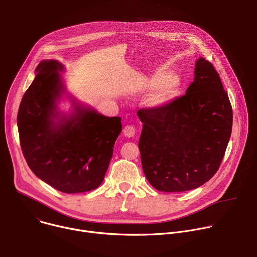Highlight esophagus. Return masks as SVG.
<instances>
[{"label":"esophagus","instance_id":"obj_1","mask_svg":"<svg viewBox=\"0 0 257 257\" xmlns=\"http://www.w3.org/2000/svg\"><path fill=\"white\" fill-rule=\"evenodd\" d=\"M123 133L125 134V136L127 137H132L135 135L136 133V128L133 125H127L124 129H123Z\"/></svg>","mask_w":257,"mask_h":257}]
</instances>
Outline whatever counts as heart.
<instances>
[{"label": "heart", "mask_w": 257, "mask_h": 257, "mask_svg": "<svg viewBox=\"0 0 257 257\" xmlns=\"http://www.w3.org/2000/svg\"><path fill=\"white\" fill-rule=\"evenodd\" d=\"M144 87H155L148 99V104L151 107H159L174 97L179 87V81L174 76L169 77L168 72H160L146 81Z\"/></svg>", "instance_id": "heart-1"}]
</instances>
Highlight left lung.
I'll use <instances>...</instances> for the list:
<instances>
[{"instance_id":"8db88e82","label":"left lung","mask_w":257,"mask_h":257,"mask_svg":"<svg viewBox=\"0 0 257 257\" xmlns=\"http://www.w3.org/2000/svg\"><path fill=\"white\" fill-rule=\"evenodd\" d=\"M143 173L159 191L198 188L213 177L232 133L233 111L213 65L199 58L185 95L137 112Z\"/></svg>"}]
</instances>
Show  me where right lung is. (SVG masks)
<instances>
[{
	"label": "right lung",
	"mask_w": 257,
	"mask_h": 257,
	"mask_svg": "<svg viewBox=\"0 0 257 257\" xmlns=\"http://www.w3.org/2000/svg\"><path fill=\"white\" fill-rule=\"evenodd\" d=\"M63 70L56 60L42 61L36 67V76L19 105L17 127L23 156L33 174L71 194L101 184L122 123L120 117H104L75 100L70 116L58 112L57 101L65 92L59 73Z\"/></svg>",
	"instance_id": "add662e5"
}]
</instances>
